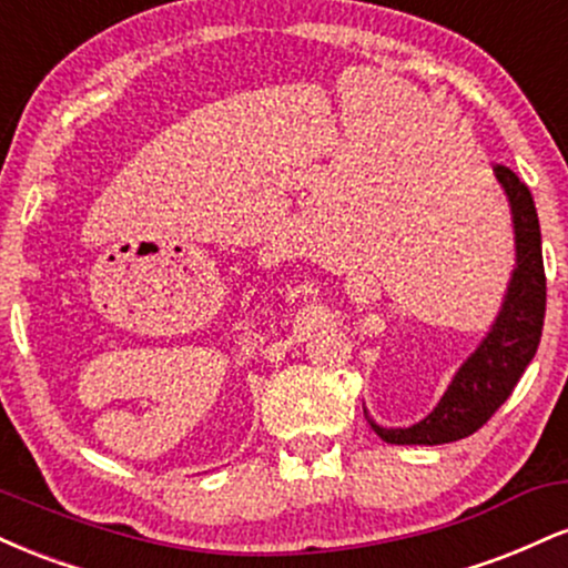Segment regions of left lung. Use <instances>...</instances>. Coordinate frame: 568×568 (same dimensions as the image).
I'll use <instances>...</instances> for the list:
<instances>
[{"instance_id":"left-lung-1","label":"left lung","mask_w":568,"mask_h":568,"mask_svg":"<svg viewBox=\"0 0 568 568\" xmlns=\"http://www.w3.org/2000/svg\"><path fill=\"white\" fill-rule=\"evenodd\" d=\"M513 211L515 270L505 302L478 349L462 363L440 403L410 427H379L366 414L371 429L395 446H440L478 433L524 376L537 355L545 323V264L542 234L529 186L510 168L494 165Z\"/></svg>"}]
</instances>
